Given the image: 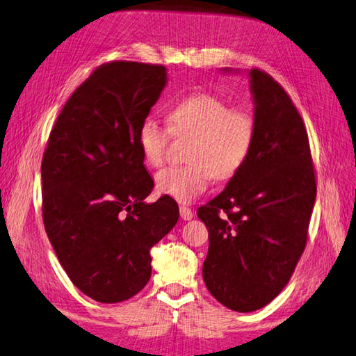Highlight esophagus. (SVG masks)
I'll return each mask as SVG.
<instances>
[{
    "instance_id": "obj_1",
    "label": "esophagus",
    "mask_w": 356,
    "mask_h": 356,
    "mask_svg": "<svg viewBox=\"0 0 356 356\" xmlns=\"http://www.w3.org/2000/svg\"><path fill=\"white\" fill-rule=\"evenodd\" d=\"M180 218H182L184 220H191V219H193L191 208H188V207H185V205L180 207Z\"/></svg>"
}]
</instances>
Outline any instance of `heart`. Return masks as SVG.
<instances>
[{
    "label": "heart",
    "instance_id": "1",
    "mask_svg": "<svg viewBox=\"0 0 356 356\" xmlns=\"http://www.w3.org/2000/svg\"><path fill=\"white\" fill-rule=\"evenodd\" d=\"M168 128L154 118H145L137 131L142 157L152 168L165 162L171 134L193 137L184 166H170L157 174L160 194L188 204L200 196L211 179H233L252 152L254 117L247 108L232 106L220 97L193 94L177 102L166 113Z\"/></svg>",
    "mask_w": 356,
    "mask_h": 356
}]
</instances>
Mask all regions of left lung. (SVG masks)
I'll list each match as a JSON object with an SVG mask.
<instances>
[{
    "label": "left lung",
    "instance_id": "8db88e82",
    "mask_svg": "<svg viewBox=\"0 0 356 356\" xmlns=\"http://www.w3.org/2000/svg\"><path fill=\"white\" fill-rule=\"evenodd\" d=\"M248 75L256 123L252 152L225 190L197 210L210 241L202 267L207 289L241 313L262 309L290 281L316 199L301 115L273 76L259 69Z\"/></svg>",
    "mask_w": 356,
    "mask_h": 356
}]
</instances>
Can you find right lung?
Listing matches in <instances>:
<instances>
[{"label":"right lung","instance_id":"right-lung-1","mask_svg":"<svg viewBox=\"0 0 356 356\" xmlns=\"http://www.w3.org/2000/svg\"><path fill=\"white\" fill-rule=\"evenodd\" d=\"M166 81L160 65L99 66L61 109L41 162L47 238L75 287L103 304L148 284L149 250L179 220L172 199L145 202L154 180L137 145Z\"/></svg>","mask_w":356,"mask_h":356}]
</instances>
